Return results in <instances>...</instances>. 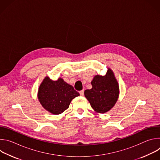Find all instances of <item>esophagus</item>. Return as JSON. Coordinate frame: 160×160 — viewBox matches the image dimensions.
<instances>
[{
  "label": "esophagus",
  "instance_id": "esophagus-1",
  "mask_svg": "<svg viewBox=\"0 0 160 160\" xmlns=\"http://www.w3.org/2000/svg\"><path fill=\"white\" fill-rule=\"evenodd\" d=\"M80 94L81 96H84V90H82L80 91Z\"/></svg>",
  "mask_w": 160,
  "mask_h": 160
}]
</instances>
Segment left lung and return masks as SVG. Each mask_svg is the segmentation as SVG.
Segmentation results:
<instances>
[{
	"label": "left lung",
	"mask_w": 160,
	"mask_h": 160,
	"mask_svg": "<svg viewBox=\"0 0 160 160\" xmlns=\"http://www.w3.org/2000/svg\"><path fill=\"white\" fill-rule=\"evenodd\" d=\"M92 88L85 90L84 95L96 112L104 113L110 110L117 101L118 83L111 69L104 76L96 75L91 82Z\"/></svg>",
	"instance_id": "obj_1"
}]
</instances>
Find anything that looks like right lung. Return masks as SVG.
<instances>
[{
  "label": "right lung",
  "instance_id": "1",
  "mask_svg": "<svg viewBox=\"0 0 160 160\" xmlns=\"http://www.w3.org/2000/svg\"><path fill=\"white\" fill-rule=\"evenodd\" d=\"M78 96L77 91L62 78L53 81L48 77L39 87L38 98L45 109L59 115L68 109L72 100Z\"/></svg>",
  "mask_w": 160,
  "mask_h": 160
}]
</instances>
